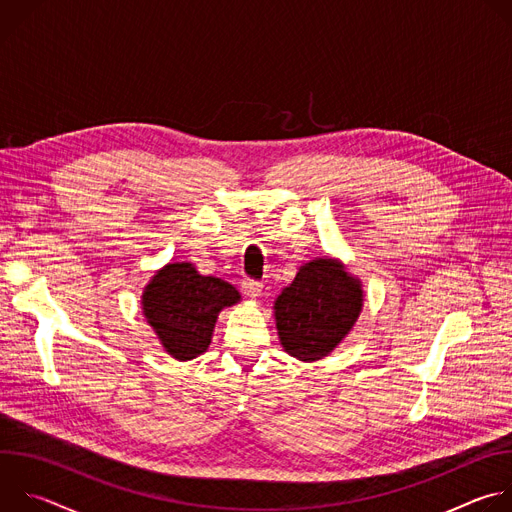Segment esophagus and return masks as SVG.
Masks as SVG:
<instances>
[{"label": "esophagus", "mask_w": 512, "mask_h": 512, "mask_svg": "<svg viewBox=\"0 0 512 512\" xmlns=\"http://www.w3.org/2000/svg\"><path fill=\"white\" fill-rule=\"evenodd\" d=\"M241 287H243V291H245V296H249L251 300H259V298L263 296V283H259V281L245 279V281L241 283Z\"/></svg>", "instance_id": "esophagus-1"}]
</instances>
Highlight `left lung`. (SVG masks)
<instances>
[{"instance_id": "1", "label": "left lung", "mask_w": 512, "mask_h": 512, "mask_svg": "<svg viewBox=\"0 0 512 512\" xmlns=\"http://www.w3.org/2000/svg\"><path fill=\"white\" fill-rule=\"evenodd\" d=\"M362 304V281L340 259L304 263L273 302L283 350L302 362L322 360L350 334Z\"/></svg>"}]
</instances>
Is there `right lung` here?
Masks as SVG:
<instances>
[{
  "instance_id": "obj_1",
  "label": "right lung",
  "mask_w": 512,
  "mask_h": 512,
  "mask_svg": "<svg viewBox=\"0 0 512 512\" xmlns=\"http://www.w3.org/2000/svg\"><path fill=\"white\" fill-rule=\"evenodd\" d=\"M239 302V289L229 281L200 275L190 261H174L143 287L141 314L172 358L192 360L208 350L218 314Z\"/></svg>"
}]
</instances>
